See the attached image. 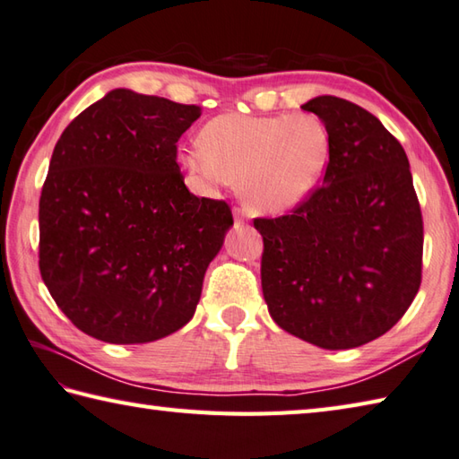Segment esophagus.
Returning a JSON list of instances; mask_svg holds the SVG:
<instances>
[{
  "mask_svg": "<svg viewBox=\"0 0 459 459\" xmlns=\"http://www.w3.org/2000/svg\"><path fill=\"white\" fill-rule=\"evenodd\" d=\"M235 219H237V221H240V222H242V221H247V212L242 211V209H235Z\"/></svg>",
  "mask_w": 459,
  "mask_h": 459,
  "instance_id": "esophagus-1",
  "label": "esophagus"
}]
</instances>
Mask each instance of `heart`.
Listing matches in <instances>:
<instances>
[{
    "instance_id": "1",
    "label": "heart",
    "mask_w": 459,
    "mask_h": 459,
    "mask_svg": "<svg viewBox=\"0 0 459 459\" xmlns=\"http://www.w3.org/2000/svg\"><path fill=\"white\" fill-rule=\"evenodd\" d=\"M330 155V133L314 113L214 117L181 163L204 191L238 178L253 212L281 214L316 188Z\"/></svg>"
}]
</instances>
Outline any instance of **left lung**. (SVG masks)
Returning a JSON list of instances; mask_svg holds the SVG:
<instances>
[{
	"label": "left lung",
	"mask_w": 459,
	"mask_h": 459,
	"mask_svg": "<svg viewBox=\"0 0 459 459\" xmlns=\"http://www.w3.org/2000/svg\"><path fill=\"white\" fill-rule=\"evenodd\" d=\"M330 133L322 185L290 214L255 219L268 312L289 334L348 350L385 334L421 282L424 221L406 151L346 99L302 105Z\"/></svg>",
	"instance_id": "8db88e82"
}]
</instances>
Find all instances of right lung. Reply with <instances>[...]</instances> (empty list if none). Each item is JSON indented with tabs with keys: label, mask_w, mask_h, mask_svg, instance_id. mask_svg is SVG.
<instances>
[{
	"label": "right lung",
	"mask_w": 459,
	"mask_h": 459,
	"mask_svg": "<svg viewBox=\"0 0 459 459\" xmlns=\"http://www.w3.org/2000/svg\"><path fill=\"white\" fill-rule=\"evenodd\" d=\"M201 107L113 89L53 149L39 199V271L61 312L109 344H145L193 318L232 227L188 193L177 141Z\"/></svg>",
	"instance_id": "right-lung-1"
}]
</instances>
